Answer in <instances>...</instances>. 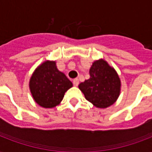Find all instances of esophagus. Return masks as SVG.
I'll use <instances>...</instances> for the list:
<instances>
[{
  "instance_id": "obj_1",
  "label": "esophagus",
  "mask_w": 152,
  "mask_h": 152,
  "mask_svg": "<svg viewBox=\"0 0 152 152\" xmlns=\"http://www.w3.org/2000/svg\"><path fill=\"white\" fill-rule=\"evenodd\" d=\"M72 83H73V85L74 86H78L79 85V80L77 78L74 79L73 81H72Z\"/></svg>"
}]
</instances>
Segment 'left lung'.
I'll list each match as a JSON object with an SVG mask.
<instances>
[{
    "label": "left lung",
    "instance_id": "left-lung-1",
    "mask_svg": "<svg viewBox=\"0 0 152 152\" xmlns=\"http://www.w3.org/2000/svg\"><path fill=\"white\" fill-rule=\"evenodd\" d=\"M89 74L90 78L79 84L86 99L98 108L113 105L121 91V80L115 69L100 59L93 63Z\"/></svg>",
    "mask_w": 152,
    "mask_h": 152
}]
</instances>
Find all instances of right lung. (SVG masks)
Here are the masks:
<instances>
[{"instance_id": "add662e5", "label": "right lung", "mask_w": 152, "mask_h": 152, "mask_svg": "<svg viewBox=\"0 0 152 152\" xmlns=\"http://www.w3.org/2000/svg\"><path fill=\"white\" fill-rule=\"evenodd\" d=\"M29 87L33 99L44 108L59 105L72 83L57 69L56 62L46 61L32 74Z\"/></svg>"}]
</instances>
